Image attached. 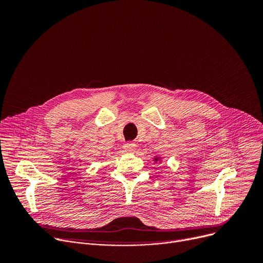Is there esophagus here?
Listing matches in <instances>:
<instances>
[{
  "mask_svg": "<svg viewBox=\"0 0 263 263\" xmlns=\"http://www.w3.org/2000/svg\"><path fill=\"white\" fill-rule=\"evenodd\" d=\"M135 147L136 145L133 142H127L123 144V149L127 153H133L135 151Z\"/></svg>",
  "mask_w": 263,
  "mask_h": 263,
  "instance_id": "esophagus-1",
  "label": "esophagus"
}]
</instances>
